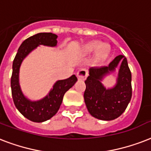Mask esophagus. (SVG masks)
<instances>
[{
	"label": "esophagus",
	"mask_w": 151,
	"mask_h": 151,
	"mask_svg": "<svg viewBox=\"0 0 151 151\" xmlns=\"http://www.w3.org/2000/svg\"><path fill=\"white\" fill-rule=\"evenodd\" d=\"M77 76H78V78L79 80H85L88 76V71L85 68H82L80 70L78 71Z\"/></svg>",
	"instance_id": "esophagus-1"
}]
</instances>
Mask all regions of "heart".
Listing matches in <instances>:
<instances>
[{"mask_svg": "<svg viewBox=\"0 0 151 151\" xmlns=\"http://www.w3.org/2000/svg\"><path fill=\"white\" fill-rule=\"evenodd\" d=\"M85 49L86 52L88 53L93 52L98 49L96 53V58L100 61L105 60L110 54V47L109 45H101V42L97 41H92L87 43Z\"/></svg>", "mask_w": 151, "mask_h": 151, "instance_id": "1", "label": "heart"}]
</instances>
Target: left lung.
<instances>
[{
    "instance_id": "obj_1",
    "label": "left lung",
    "mask_w": 151,
    "mask_h": 151,
    "mask_svg": "<svg viewBox=\"0 0 151 151\" xmlns=\"http://www.w3.org/2000/svg\"><path fill=\"white\" fill-rule=\"evenodd\" d=\"M122 61L117 86L106 90L100 83L104 76L114 69ZM84 99L88 112L96 119L112 120L121 116L132 96V73L126 58L118 55L109 65L94 66L89 69L86 80Z\"/></svg>"
}]
</instances>
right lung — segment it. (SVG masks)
<instances>
[{
    "label": "right lung",
    "instance_id": "obj_1",
    "mask_svg": "<svg viewBox=\"0 0 151 151\" xmlns=\"http://www.w3.org/2000/svg\"><path fill=\"white\" fill-rule=\"evenodd\" d=\"M57 37L56 35L50 32H42L27 38L22 42L13 60L11 78L12 96L17 109L31 121L41 123L54 116L60 108L65 92L78 81L74 74L65 80L58 81L47 96L36 102L28 101L22 93L19 85V70L23 59L38 45L56 46Z\"/></svg>",
    "mask_w": 151,
    "mask_h": 151
}]
</instances>
